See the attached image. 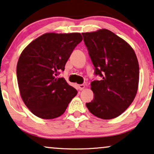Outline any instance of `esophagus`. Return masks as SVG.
<instances>
[{"label":"esophagus","instance_id":"esophagus-1","mask_svg":"<svg viewBox=\"0 0 154 154\" xmlns=\"http://www.w3.org/2000/svg\"><path fill=\"white\" fill-rule=\"evenodd\" d=\"M77 87H78V89L79 90H82L85 89V85H77Z\"/></svg>","mask_w":154,"mask_h":154}]
</instances>
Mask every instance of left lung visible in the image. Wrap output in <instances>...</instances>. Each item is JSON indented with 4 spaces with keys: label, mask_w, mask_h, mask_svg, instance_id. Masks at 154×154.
<instances>
[{
    "label": "left lung",
    "mask_w": 154,
    "mask_h": 154,
    "mask_svg": "<svg viewBox=\"0 0 154 154\" xmlns=\"http://www.w3.org/2000/svg\"><path fill=\"white\" fill-rule=\"evenodd\" d=\"M82 34L95 74L102 77L92 82L94 99L86 106L96 117L113 119L130 106L138 91L136 54L130 44L107 29Z\"/></svg>",
    "instance_id": "left-lung-1"
}]
</instances>
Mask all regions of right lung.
<instances>
[{"mask_svg": "<svg viewBox=\"0 0 154 154\" xmlns=\"http://www.w3.org/2000/svg\"><path fill=\"white\" fill-rule=\"evenodd\" d=\"M82 41L79 33H46L21 52L16 67L20 95L37 117H59L77 94L65 79L55 76L59 70L64 71L72 51Z\"/></svg>", "mask_w": 154, "mask_h": 154, "instance_id": "right-lung-1", "label": "right lung"}]
</instances>
